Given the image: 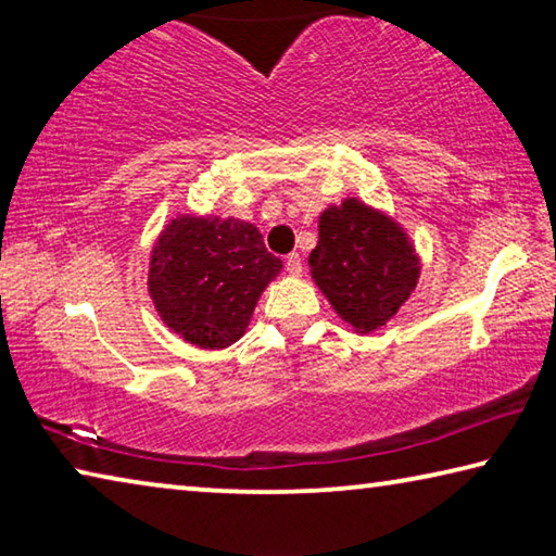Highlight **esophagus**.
I'll return each instance as SVG.
<instances>
[{
    "label": "esophagus",
    "mask_w": 556,
    "mask_h": 556,
    "mask_svg": "<svg viewBox=\"0 0 556 556\" xmlns=\"http://www.w3.org/2000/svg\"><path fill=\"white\" fill-rule=\"evenodd\" d=\"M285 265H287L289 275H294V277H299L301 271H304V265H301V255H299V252H291V255H287Z\"/></svg>",
    "instance_id": "obj_1"
}]
</instances>
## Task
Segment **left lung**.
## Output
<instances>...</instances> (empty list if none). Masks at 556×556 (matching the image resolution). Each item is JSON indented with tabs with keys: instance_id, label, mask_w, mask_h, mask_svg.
<instances>
[{
	"instance_id": "8db88e82",
	"label": "left lung",
	"mask_w": 556,
	"mask_h": 556,
	"mask_svg": "<svg viewBox=\"0 0 556 556\" xmlns=\"http://www.w3.org/2000/svg\"><path fill=\"white\" fill-rule=\"evenodd\" d=\"M308 265L336 314L361 333L388 324L419 279L407 232L357 199L321 213Z\"/></svg>"
}]
</instances>
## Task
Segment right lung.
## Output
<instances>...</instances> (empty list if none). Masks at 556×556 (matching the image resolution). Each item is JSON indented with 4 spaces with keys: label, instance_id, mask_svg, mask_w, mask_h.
<instances>
[{
    "label": "right lung",
    "instance_id": "1",
    "mask_svg": "<svg viewBox=\"0 0 556 556\" xmlns=\"http://www.w3.org/2000/svg\"><path fill=\"white\" fill-rule=\"evenodd\" d=\"M281 260L260 230L238 218L178 215L149 262V294L162 321L199 348H225L248 328Z\"/></svg>",
    "mask_w": 556,
    "mask_h": 556
}]
</instances>
